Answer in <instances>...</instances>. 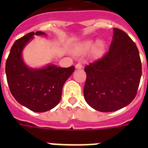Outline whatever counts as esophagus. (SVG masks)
<instances>
[{"label":"esophagus","instance_id":"34e87169","mask_svg":"<svg viewBox=\"0 0 148 148\" xmlns=\"http://www.w3.org/2000/svg\"><path fill=\"white\" fill-rule=\"evenodd\" d=\"M75 67H76V69H82V64L81 62H77L76 66H75Z\"/></svg>","mask_w":148,"mask_h":148}]
</instances>
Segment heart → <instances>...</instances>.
<instances>
[{
  "instance_id": "obj_1",
  "label": "heart",
  "mask_w": 148,
  "mask_h": 148,
  "mask_svg": "<svg viewBox=\"0 0 148 148\" xmlns=\"http://www.w3.org/2000/svg\"><path fill=\"white\" fill-rule=\"evenodd\" d=\"M92 49L93 55L95 57H99L103 55L104 51H105V44L102 41H97L96 43H93V41L92 40H88L83 42L82 45L78 47L77 51L79 52H86L90 51Z\"/></svg>"
}]
</instances>
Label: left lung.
I'll return each mask as SVG.
<instances>
[{"label": "left lung", "instance_id": "left-lung-1", "mask_svg": "<svg viewBox=\"0 0 148 148\" xmlns=\"http://www.w3.org/2000/svg\"><path fill=\"white\" fill-rule=\"evenodd\" d=\"M85 71L84 97L89 106L100 112L116 111L136 96L142 74L139 50L127 33L114 27L109 51Z\"/></svg>", "mask_w": 148, "mask_h": 148}]
</instances>
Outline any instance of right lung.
<instances>
[{"label": "right lung", "instance_id": "add662e5", "mask_svg": "<svg viewBox=\"0 0 148 148\" xmlns=\"http://www.w3.org/2000/svg\"><path fill=\"white\" fill-rule=\"evenodd\" d=\"M34 35L32 32L16 40L6 61L5 73L8 87L14 98L22 106L36 112H42L58 105L65 82L74 71V66L62 68L48 65L42 69H31L24 64L22 51Z\"/></svg>", "mask_w": 148, "mask_h": 148}]
</instances>
